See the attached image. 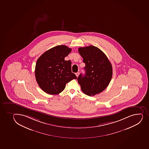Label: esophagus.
Returning <instances> with one entry per match:
<instances>
[{"instance_id": "esophagus-1", "label": "esophagus", "mask_w": 149, "mask_h": 149, "mask_svg": "<svg viewBox=\"0 0 149 149\" xmlns=\"http://www.w3.org/2000/svg\"><path fill=\"white\" fill-rule=\"evenodd\" d=\"M79 72H77V73H76V75L77 76V77H78L79 75Z\"/></svg>"}]
</instances>
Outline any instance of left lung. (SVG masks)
Wrapping results in <instances>:
<instances>
[{
	"label": "left lung",
	"instance_id": "obj_1",
	"mask_svg": "<svg viewBox=\"0 0 149 149\" xmlns=\"http://www.w3.org/2000/svg\"><path fill=\"white\" fill-rule=\"evenodd\" d=\"M78 51L86 65V73L84 75L80 74L77 79L81 91L89 96L100 93L111 80V63L104 53L95 46L80 47Z\"/></svg>",
	"mask_w": 149,
	"mask_h": 149
}]
</instances>
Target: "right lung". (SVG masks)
<instances>
[{
    "mask_svg": "<svg viewBox=\"0 0 149 149\" xmlns=\"http://www.w3.org/2000/svg\"><path fill=\"white\" fill-rule=\"evenodd\" d=\"M71 48L65 45H58L49 49L37 60L35 77L41 89L47 93L56 95L62 92L67 83L76 79L71 72V61L65 58Z\"/></svg>",
    "mask_w": 149,
    "mask_h": 149,
    "instance_id": "add662e5",
    "label": "right lung"
}]
</instances>
